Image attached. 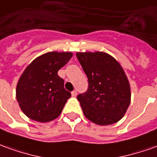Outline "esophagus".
<instances>
[{
	"instance_id": "1",
	"label": "esophagus",
	"mask_w": 157,
	"mask_h": 157,
	"mask_svg": "<svg viewBox=\"0 0 157 157\" xmlns=\"http://www.w3.org/2000/svg\"><path fill=\"white\" fill-rule=\"evenodd\" d=\"M71 94H72L73 97H75V96L77 95V92H76V91H73V92L71 93Z\"/></svg>"
}]
</instances>
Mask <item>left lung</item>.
<instances>
[{
  "label": "left lung",
  "mask_w": 157,
  "mask_h": 157,
  "mask_svg": "<svg viewBox=\"0 0 157 157\" xmlns=\"http://www.w3.org/2000/svg\"><path fill=\"white\" fill-rule=\"evenodd\" d=\"M88 79V89L79 94L84 116L94 123L106 126L124 117L131 102V89L122 67L104 52H77Z\"/></svg>",
  "instance_id": "left-lung-1"
}]
</instances>
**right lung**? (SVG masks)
I'll use <instances>...</instances> for the list:
<instances>
[{"label": "right lung", "mask_w": 157, "mask_h": 157, "mask_svg": "<svg viewBox=\"0 0 157 157\" xmlns=\"http://www.w3.org/2000/svg\"><path fill=\"white\" fill-rule=\"evenodd\" d=\"M71 52H49L37 57L20 75L16 98L29 119L48 122L59 117L71 94L64 89L58 71L71 59Z\"/></svg>", "instance_id": "add662e5"}]
</instances>
